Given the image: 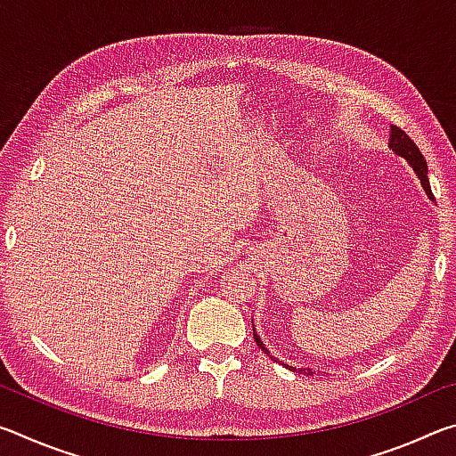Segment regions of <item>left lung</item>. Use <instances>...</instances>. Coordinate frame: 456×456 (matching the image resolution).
I'll use <instances>...</instances> for the list:
<instances>
[{
    "label": "left lung",
    "instance_id": "left-lung-1",
    "mask_svg": "<svg viewBox=\"0 0 456 456\" xmlns=\"http://www.w3.org/2000/svg\"><path fill=\"white\" fill-rule=\"evenodd\" d=\"M388 146H390L392 152L398 154V157H403V159L406 160V163L412 167V171H414L416 176H419V181H420V184H422L424 192H427V197H428L430 200L435 199V197H432L430 183H428V167H427V160H424L422 152L419 151V146H416V144L411 141V138L406 136L404 130H400L398 126H390V141H388ZM251 323H253V322H251ZM253 339H256L261 350H264L265 354H269V350L265 348V344L261 342V338L257 336L256 328H253ZM272 358H273V356H272ZM273 360L280 362L277 358H273ZM281 364H283V362H281ZM283 366L293 370V372L304 374V376H312V374H314L312 368H296V366H289V364H283Z\"/></svg>",
    "mask_w": 456,
    "mask_h": 456
}]
</instances>
